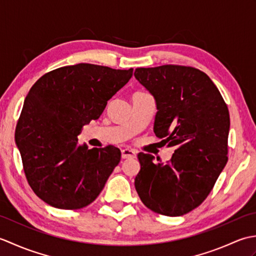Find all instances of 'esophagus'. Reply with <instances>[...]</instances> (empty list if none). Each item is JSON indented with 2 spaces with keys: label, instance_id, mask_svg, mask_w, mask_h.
Instances as JSON below:
<instances>
[{
  "label": "esophagus",
  "instance_id": "esophagus-1",
  "mask_svg": "<svg viewBox=\"0 0 256 256\" xmlns=\"http://www.w3.org/2000/svg\"><path fill=\"white\" fill-rule=\"evenodd\" d=\"M135 156H136V152L134 150H130V148L122 150V158H134Z\"/></svg>",
  "mask_w": 256,
  "mask_h": 256
}]
</instances>
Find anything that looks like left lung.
I'll return each mask as SVG.
<instances>
[{"label": "left lung", "instance_id": "obj_1", "mask_svg": "<svg viewBox=\"0 0 256 256\" xmlns=\"http://www.w3.org/2000/svg\"><path fill=\"white\" fill-rule=\"evenodd\" d=\"M134 76L155 98V135L175 148L166 164L138 155L135 189L156 214H186L208 197L226 164L229 110L212 80L194 67L136 68Z\"/></svg>", "mask_w": 256, "mask_h": 256}]
</instances>
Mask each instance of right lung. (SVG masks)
<instances>
[{
	"label": "right lung",
	"mask_w": 256,
	"mask_h": 256,
	"mask_svg": "<svg viewBox=\"0 0 256 256\" xmlns=\"http://www.w3.org/2000/svg\"><path fill=\"white\" fill-rule=\"evenodd\" d=\"M132 74V68L78 64L47 72L32 86L16 125V145L27 182L46 204L80 209L102 192L121 152L112 145L89 150L78 144V135Z\"/></svg>",
	"instance_id": "add662e5"
}]
</instances>
